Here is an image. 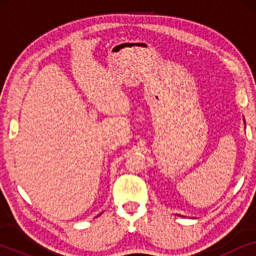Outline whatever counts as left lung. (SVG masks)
<instances>
[{
  "label": "left lung",
  "mask_w": 256,
  "mask_h": 256,
  "mask_svg": "<svg viewBox=\"0 0 256 256\" xmlns=\"http://www.w3.org/2000/svg\"><path fill=\"white\" fill-rule=\"evenodd\" d=\"M244 124H246V122H244Z\"/></svg>",
  "instance_id": "obj_1"
}]
</instances>
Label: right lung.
Masks as SVG:
<instances>
[{
	"label": "right lung",
	"mask_w": 256,
	"mask_h": 256,
	"mask_svg": "<svg viewBox=\"0 0 256 256\" xmlns=\"http://www.w3.org/2000/svg\"><path fill=\"white\" fill-rule=\"evenodd\" d=\"M100 214H101V213H100ZM100 214H99V216H100Z\"/></svg>",
	"instance_id": "obj_1"
}]
</instances>
